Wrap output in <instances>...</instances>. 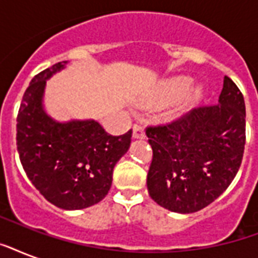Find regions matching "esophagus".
Instances as JSON below:
<instances>
[{
  "mask_svg": "<svg viewBox=\"0 0 258 258\" xmlns=\"http://www.w3.org/2000/svg\"><path fill=\"white\" fill-rule=\"evenodd\" d=\"M133 137L134 139H143L146 137L145 128L141 124H135L133 128Z\"/></svg>",
  "mask_w": 258,
  "mask_h": 258,
  "instance_id": "34e87169",
  "label": "esophagus"
}]
</instances>
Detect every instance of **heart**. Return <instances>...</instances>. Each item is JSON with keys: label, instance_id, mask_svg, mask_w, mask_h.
I'll return each mask as SVG.
<instances>
[{"label": "heart", "instance_id": "obj_1", "mask_svg": "<svg viewBox=\"0 0 258 258\" xmlns=\"http://www.w3.org/2000/svg\"><path fill=\"white\" fill-rule=\"evenodd\" d=\"M186 86H187V83L184 82V80H174V82L169 83L165 88L162 89L161 93L151 101V104L157 105V107L167 104V103H170V101H172L174 99H176V97L179 96L180 93L184 91ZM200 89H191L190 92L186 93V95L180 99V107H182V108H188V107H191V105L200 99Z\"/></svg>", "mask_w": 258, "mask_h": 258}]
</instances>
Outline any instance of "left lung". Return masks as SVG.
<instances>
[{"label":"left lung","instance_id":"obj_1","mask_svg":"<svg viewBox=\"0 0 258 258\" xmlns=\"http://www.w3.org/2000/svg\"><path fill=\"white\" fill-rule=\"evenodd\" d=\"M153 149L150 197L170 212H198L229 187L245 147V101L228 76L218 103L190 111L170 124L147 127Z\"/></svg>","mask_w":258,"mask_h":258}]
</instances>
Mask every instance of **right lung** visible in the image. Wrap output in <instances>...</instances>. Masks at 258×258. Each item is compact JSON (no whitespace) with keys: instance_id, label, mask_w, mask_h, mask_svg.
Listing matches in <instances>:
<instances>
[{"instance_id":"obj_1","label":"right lung","mask_w":258,"mask_h":258,"mask_svg":"<svg viewBox=\"0 0 258 258\" xmlns=\"http://www.w3.org/2000/svg\"><path fill=\"white\" fill-rule=\"evenodd\" d=\"M67 64L46 68L26 88L18 109L17 150L26 175L46 201L79 210L108 194L113 167L128 151L133 131L112 137L93 119L57 121L46 113V80Z\"/></svg>"}]
</instances>
